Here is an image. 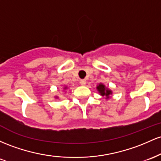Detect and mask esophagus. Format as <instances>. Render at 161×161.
<instances>
[{
	"instance_id": "34e87169",
	"label": "esophagus",
	"mask_w": 161,
	"mask_h": 161,
	"mask_svg": "<svg viewBox=\"0 0 161 161\" xmlns=\"http://www.w3.org/2000/svg\"><path fill=\"white\" fill-rule=\"evenodd\" d=\"M80 84H81V85L82 86H84V85H86V80H81L80 81Z\"/></svg>"
}]
</instances>
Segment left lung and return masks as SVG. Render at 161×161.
<instances>
[{
  "label": "left lung",
  "mask_w": 161,
  "mask_h": 161,
  "mask_svg": "<svg viewBox=\"0 0 161 161\" xmlns=\"http://www.w3.org/2000/svg\"><path fill=\"white\" fill-rule=\"evenodd\" d=\"M97 90H98V91L100 92V93L101 95L106 96L107 98L109 97V96L112 93L111 90L106 89V88L105 87V86L103 85V84H99V86H97Z\"/></svg>",
  "instance_id": "1"
}]
</instances>
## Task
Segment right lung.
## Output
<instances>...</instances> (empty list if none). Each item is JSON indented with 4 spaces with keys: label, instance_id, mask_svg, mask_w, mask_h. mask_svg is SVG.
<instances>
[{
    "label": "right lung",
    "instance_id": "1",
    "mask_svg": "<svg viewBox=\"0 0 161 161\" xmlns=\"http://www.w3.org/2000/svg\"><path fill=\"white\" fill-rule=\"evenodd\" d=\"M64 89H66V87H65V88H64Z\"/></svg>",
    "mask_w": 161,
    "mask_h": 161
}]
</instances>
